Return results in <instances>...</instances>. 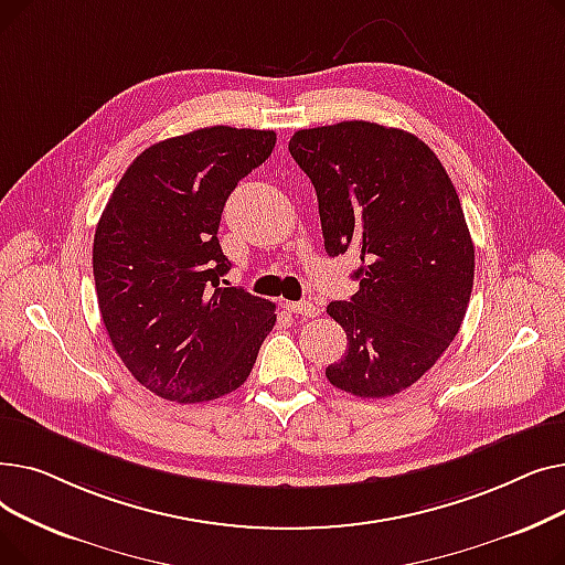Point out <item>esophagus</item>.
<instances>
[{
  "mask_svg": "<svg viewBox=\"0 0 565 565\" xmlns=\"http://www.w3.org/2000/svg\"><path fill=\"white\" fill-rule=\"evenodd\" d=\"M286 309L290 313H295V316H305V318H316L320 313V309L313 302H309V300H305V302H286Z\"/></svg>",
  "mask_w": 565,
  "mask_h": 565,
  "instance_id": "esophagus-1",
  "label": "esophagus"
}]
</instances>
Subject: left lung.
I'll use <instances>...</instances> for the list:
<instances>
[{"mask_svg": "<svg viewBox=\"0 0 565 565\" xmlns=\"http://www.w3.org/2000/svg\"><path fill=\"white\" fill-rule=\"evenodd\" d=\"M324 252H358L360 290L328 313L348 350L324 375L360 398L412 387L456 339L473 286V243L449 173L412 132L369 121L298 130Z\"/></svg>", "mask_w": 565, "mask_h": 565, "instance_id": "8db88e82", "label": "left lung"}]
</instances>
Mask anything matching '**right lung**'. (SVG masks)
Segmentation results:
<instances>
[{"mask_svg":"<svg viewBox=\"0 0 565 565\" xmlns=\"http://www.w3.org/2000/svg\"><path fill=\"white\" fill-rule=\"evenodd\" d=\"M273 130L213 126L148 146L114 188L94 237L98 307L135 380L175 403L249 377L275 305L224 288L217 228L228 194L273 153Z\"/></svg>","mask_w":565,"mask_h":565,"instance_id":"obj_1","label":"right lung"}]
</instances>
